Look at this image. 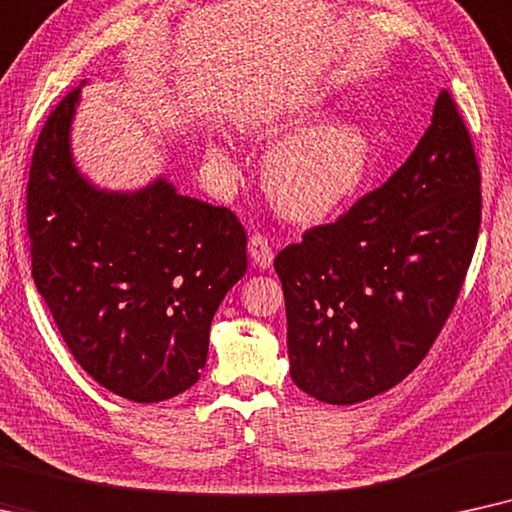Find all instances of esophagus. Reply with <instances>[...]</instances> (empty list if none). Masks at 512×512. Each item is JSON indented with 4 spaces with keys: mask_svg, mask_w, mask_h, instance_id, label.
Masks as SVG:
<instances>
[{
    "mask_svg": "<svg viewBox=\"0 0 512 512\" xmlns=\"http://www.w3.org/2000/svg\"><path fill=\"white\" fill-rule=\"evenodd\" d=\"M248 252H250L252 264H257L260 269H269L271 262H274V245H271L269 236L260 234V231L250 236Z\"/></svg>",
    "mask_w": 512,
    "mask_h": 512,
    "instance_id": "esophagus-1",
    "label": "esophagus"
}]
</instances>
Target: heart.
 I'll use <instances>...</instances> for the list:
<instances>
[{
    "mask_svg": "<svg viewBox=\"0 0 512 512\" xmlns=\"http://www.w3.org/2000/svg\"><path fill=\"white\" fill-rule=\"evenodd\" d=\"M320 95L260 107L241 119L250 138H278L313 119ZM372 138L353 121H323L283 138L264 163V187L274 206L292 220H318L351 199L372 168ZM208 161L234 168L227 145H210Z\"/></svg>",
    "mask_w": 512,
    "mask_h": 512,
    "instance_id": "1",
    "label": "heart"
}]
</instances>
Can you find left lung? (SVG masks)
<instances>
[{
	"mask_svg": "<svg viewBox=\"0 0 512 512\" xmlns=\"http://www.w3.org/2000/svg\"><path fill=\"white\" fill-rule=\"evenodd\" d=\"M480 166L456 102L374 192L278 252L290 377L330 405L363 403L426 358L478 243Z\"/></svg>",
	"mask_w": 512,
	"mask_h": 512,
	"instance_id": "8db88e82",
	"label": "left lung"
}]
</instances>
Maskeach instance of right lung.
<instances>
[{"label": "right lung", "mask_w": 512, "mask_h": 512, "mask_svg": "<svg viewBox=\"0 0 512 512\" xmlns=\"http://www.w3.org/2000/svg\"><path fill=\"white\" fill-rule=\"evenodd\" d=\"M65 95L34 145L27 180L32 278L86 374L133 403L187 391L208 358L210 323L248 269L243 224L154 180L105 192L74 166Z\"/></svg>", "instance_id": "obj_1"}]
</instances>
